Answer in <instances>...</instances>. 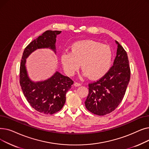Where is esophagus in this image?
I'll return each instance as SVG.
<instances>
[{"mask_svg":"<svg viewBox=\"0 0 149 149\" xmlns=\"http://www.w3.org/2000/svg\"><path fill=\"white\" fill-rule=\"evenodd\" d=\"M81 85V83H79V82H75L74 83V86H80Z\"/></svg>","mask_w":149,"mask_h":149,"instance_id":"34e87169","label":"esophagus"}]
</instances>
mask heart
I'll use <instances>...</instances> for the list:
<instances>
[{
	"label": "heart",
	"instance_id": "heart-1",
	"mask_svg": "<svg viewBox=\"0 0 149 149\" xmlns=\"http://www.w3.org/2000/svg\"><path fill=\"white\" fill-rule=\"evenodd\" d=\"M112 57L113 53L109 46L93 40H84L74 43L71 52L63 53L61 62L68 75H73L81 63L83 75L97 79L108 71Z\"/></svg>",
	"mask_w": 149,
	"mask_h": 149
}]
</instances>
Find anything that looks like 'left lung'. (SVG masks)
<instances>
[{"label": "left lung", "mask_w": 149, "mask_h": 149, "mask_svg": "<svg viewBox=\"0 0 149 149\" xmlns=\"http://www.w3.org/2000/svg\"><path fill=\"white\" fill-rule=\"evenodd\" d=\"M116 56L108 72L96 81L89 83V94L85 106L97 115L110 113L121 103L130 79L126 51L117 41Z\"/></svg>", "instance_id": "1"}]
</instances>
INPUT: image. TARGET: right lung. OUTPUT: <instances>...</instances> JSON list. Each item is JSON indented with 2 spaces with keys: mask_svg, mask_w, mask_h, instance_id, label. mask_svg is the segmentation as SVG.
Masks as SVG:
<instances>
[{
  "mask_svg": "<svg viewBox=\"0 0 149 149\" xmlns=\"http://www.w3.org/2000/svg\"><path fill=\"white\" fill-rule=\"evenodd\" d=\"M61 31H45L31 42L23 51L20 66V84L28 102L35 110L47 115L60 111L66 101V93L72 87L73 80L56 72L50 79L34 83L28 76L26 58L37 49L50 48L56 52L57 35Z\"/></svg>",
  "mask_w": 149,
  "mask_h": 149,
  "instance_id": "1",
  "label": "right lung"
}]
</instances>
